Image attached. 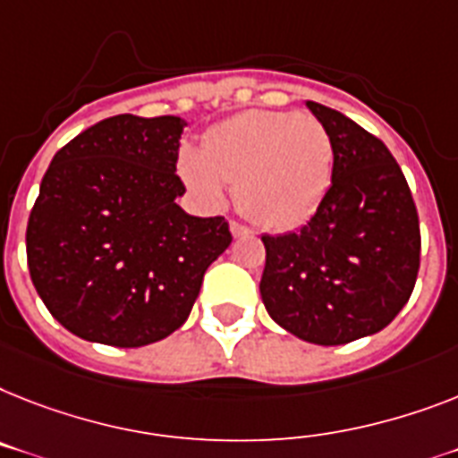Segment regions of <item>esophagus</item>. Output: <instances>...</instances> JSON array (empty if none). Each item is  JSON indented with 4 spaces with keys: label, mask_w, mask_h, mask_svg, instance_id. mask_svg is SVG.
I'll return each instance as SVG.
<instances>
[{
    "label": "esophagus",
    "mask_w": 458,
    "mask_h": 458,
    "mask_svg": "<svg viewBox=\"0 0 458 458\" xmlns=\"http://www.w3.org/2000/svg\"><path fill=\"white\" fill-rule=\"evenodd\" d=\"M229 232H232L233 238H243V236H248V233H250V229H248V226H243V225H238V222H232V225H229Z\"/></svg>",
    "instance_id": "34e87169"
}]
</instances>
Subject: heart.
I'll return each mask as SVG.
<instances>
[{"instance_id": "heart-1", "label": "heart", "mask_w": 458, "mask_h": 458, "mask_svg": "<svg viewBox=\"0 0 458 458\" xmlns=\"http://www.w3.org/2000/svg\"><path fill=\"white\" fill-rule=\"evenodd\" d=\"M330 131L300 112H243L203 135V149L180 154V175L206 206L236 184L238 210L271 232L297 229L318 210L330 187Z\"/></svg>"}]
</instances>
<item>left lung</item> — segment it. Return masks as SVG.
I'll list each match as a JSON object with an SVG mask.
<instances>
[{"instance_id":"1","label":"left lung","mask_w":458,"mask_h":458,"mask_svg":"<svg viewBox=\"0 0 458 458\" xmlns=\"http://www.w3.org/2000/svg\"><path fill=\"white\" fill-rule=\"evenodd\" d=\"M335 142L332 184L300 232L262 236L259 294L304 342L337 346L384 330L419 271L417 208L393 154L337 109L306 100Z\"/></svg>"}]
</instances>
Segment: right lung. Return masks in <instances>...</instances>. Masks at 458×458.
<instances>
[{
  "label": "right lung",
  "mask_w": 458,
  "mask_h": 458,
  "mask_svg": "<svg viewBox=\"0 0 458 458\" xmlns=\"http://www.w3.org/2000/svg\"><path fill=\"white\" fill-rule=\"evenodd\" d=\"M180 116L116 114L70 140L48 165L28 222L41 301L72 335L119 349L180 327L203 274L232 243L225 217L177 206Z\"/></svg>",
  "instance_id": "1"
}]
</instances>
